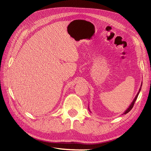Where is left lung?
I'll use <instances>...</instances> for the list:
<instances>
[{
    "mask_svg": "<svg viewBox=\"0 0 151 151\" xmlns=\"http://www.w3.org/2000/svg\"><path fill=\"white\" fill-rule=\"evenodd\" d=\"M142 83H141V86H140V88H139V92H138V93H137V96H135V99H133V101H132V102L131 103V104L130 105V106L128 107V108H127V109L123 113V114H127V113H128V112H130V110L133 108V105H134V104H135V102L136 101V100H137V97H138V96H139V93H140V90H141V88H142ZM89 111H90V109H89Z\"/></svg>",
    "mask_w": 151,
    "mask_h": 151,
    "instance_id": "left-lung-1",
    "label": "left lung"
}]
</instances>
